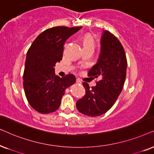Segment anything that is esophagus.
Returning <instances> with one entry per match:
<instances>
[{
  "label": "esophagus",
  "instance_id": "obj_1",
  "mask_svg": "<svg viewBox=\"0 0 154 154\" xmlns=\"http://www.w3.org/2000/svg\"><path fill=\"white\" fill-rule=\"evenodd\" d=\"M76 83H77V84H82V82L79 80V79H76Z\"/></svg>",
  "mask_w": 154,
  "mask_h": 154
}]
</instances>
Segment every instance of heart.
<instances>
[{
	"mask_svg": "<svg viewBox=\"0 0 154 154\" xmlns=\"http://www.w3.org/2000/svg\"><path fill=\"white\" fill-rule=\"evenodd\" d=\"M85 44H93V40L91 36L87 35L84 38V45Z\"/></svg>",
	"mask_w": 154,
	"mask_h": 154,
	"instance_id": "obj_1",
	"label": "heart"
}]
</instances>
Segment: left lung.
Wrapping results in <instances>:
<instances>
[{
	"instance_id": "obj_1",
	"label": "left lung",
	"mask_w": 154,
	"mask_h": 154,
	"mask_svg": "<svg viewBox=\"0 0 154 154\" xmlns=\"http://www.w3.org/2000/svg\"><path fill=\"white\" fill-rule=\"evenodd\" d=\"M128 63L121 43L108 31H103L101 38V53L97 63L88 75L98 78L96 86L89 87L83 82L86 94L77 101L79 112L96 117L105 113L113 106L121 93L126 78Z\"/></svg>"
}]
</instances>
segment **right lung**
Wrapping results in <instances>:
<instances>
[{"instance_id":"right-lung-1","label":"right lung","mask_w":154,"mask_h":154,"mask_svg":"<svg viewBox=\"0 0 154 154\" xmlns=\"http://www.w3.org/2000/svg\"><path fill=\"white\" fill-rule=\"evenodd\" d=\"M82 26H55L48 29L34 41L26 53L23 87L30 106L43 114L56 111L60 107L65 90L75 84L72 74L59 77L54 66L63 58L65 42Z\"/></svg>"}]
</instances>
